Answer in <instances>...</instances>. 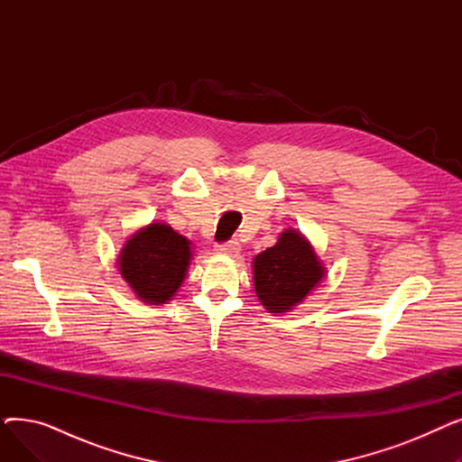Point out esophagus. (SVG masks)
<instances>
[{
  "label": "esophagus",
  "mask_w": 462,
  "mask_h": 462,
  "mask_svg": "<svg viewBox=\"0 0 462 462\" xmlns=\"http://www.w3.org/2000/svg\"><path fill=\"white\" fill-rule=\"evenodd\" d=\"M215 251L217 253H223V254H230V256H236L239 253V244L236 239H230V241H225V244H217L215 245Z\"/></svg>",
  "instance_id": "obj_1"
}]
</instances>
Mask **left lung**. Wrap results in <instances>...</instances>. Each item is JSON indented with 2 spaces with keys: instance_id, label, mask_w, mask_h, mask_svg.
Segmentation results:
<instances>
[{
  "instance_id": "1",
  "label": "left lung",
  "mask_w": 462,
  "mask_h": 462,
  "mask_svg": "<svg viewBox=\"0 0 462 462\" xmlns=\"http://www.w3.org/2000/svg\"><path fill=\"white\" fill-rule=\"evenodd\" d=\"M326 273L312 245L296 230H284L277 244L253 260L254 290L268 312H288L301 303Z\"/></svg>"
}]
</instances>
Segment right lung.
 <instances>
[{"instance_id":"right-lung-1","label":"right lung","mask_w":462,"mask_h":462,"mask_svg":"<svg viewBox=\"0 0 462 462\" xmlns=\"http://www.w3.org/2000/svg\"><path fill=\"white\" fill-rule=\"evenodd\" d=\"M190 241L164 223L134 232L119 254V273L136 298L161 305L174 298L190 263Z\"/></svg>"}]
</instances>
